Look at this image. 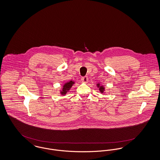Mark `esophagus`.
<instances>
[{"instance_id":"1","label":"esophagus","mask_w":160,"mask_h":160,"mask_svg":"<svg viewBox=\"0 0 160 160\" xmlns=\"http://www.w3.org/2000/svg\"><path fill=\"white\" fill-rule=\"evenodd\" d=\"M81 80H82V82H83V83H87L88 82V78L87 77H82V79H81Z\"/></svg>"}]
</instances>
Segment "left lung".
<instances>
[{"instance_id": "1", "label": "left lung", "mask_w": 160, "mask_h": 160, "mask_svg": "<svg viewBox=\"0 0 160 160\" xmlns=\"http://www.w3.org/2000/svg\"><path fill=\"white\" fill-rule=\"evenodd\" d=\"M97 86H98V87L99 88L100 92L101 93H103V92H104V91H105V88L103 87V86H102V85L101 86L99 83L97 84Z\"/></svg>"}]
</instances>
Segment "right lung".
<instances>
[{"mask_svg": "<svg viewBox=\"0 0 160 160\" xmlns=\"http://www.w3.org/2000/svg\"><path fill=\"white\" fill-rule=\"evenodd\" d=\"M74 84V82L73 81H69V82L64 83L62 88V90L60 91L61 94L62 96L66 95V94L68 92V91H69L70 90V89L71 88V87Z\"/></svg>", "mask_w": 160, "mask_h": 160, "instance_id": "obj_1", "label": "right lung"}]
</instances>
